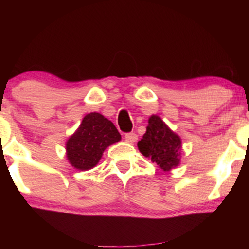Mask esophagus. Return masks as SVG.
I'll list each match as a JSON object with an SVG mask.
<instances>
[{
  "mask_svg": "<svg viewBox=\"0 0 249 249\" xmlns=\"http://www.w3.org/2000/svg\"><path fill=\"white\" fill-rule=\"evenodd\" d=\"M125 141L127 142H130V144H132L137 141V134L134 132H130V133H126L125 134Z\"/></svg>",
  "mask_w": 249,
  "mask_h": 249,
  "instance_id": "34e87169",
  "label": "esophagus"
}]
</instances>
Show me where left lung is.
<instances>
[{
  "label": "left lung",
  "mask_w": 249,
  "mask_h": 249,
  "mask_svg": "<svg viewBox=\"0 0 249 249\" xmlns=\"http://www.w3.org/2000/svg\"><path fill=\"white\" fill-rule=\"evenodd\" d=\"M142 156L156 162L162 171L178 166L181 154V139L158 116L148 118L146 132L138 142Z\"/></svg>",
  "instance_id": "1"
}]
</instances>
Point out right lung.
I'll return each mask as SVG.
<instances>
[{
  "label": "right lung",
  "mask_w": 249,
  "mask_h": 249,
  "mask_svg": "<svg viewBox=\"0 0 249 249\" xmlns=\"http://www.w3.org/2000/svg\"><path fill=\"white\" fill-rule=\"evenodd\" d=\"M121 139L112 122L101 113H88L76 132L68 139L67 158L77 170H90L101 160L105 148Z\"/></svg>",
  "instance_id": "add662e5"
}]
</instances>
